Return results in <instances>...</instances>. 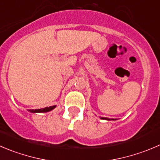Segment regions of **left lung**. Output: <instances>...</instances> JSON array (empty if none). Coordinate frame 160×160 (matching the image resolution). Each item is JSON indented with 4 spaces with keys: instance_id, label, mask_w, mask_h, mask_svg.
Here are the masks:
<instances>
[{
    "instance_id": "8db88e82",
    "label": "left lung",
    "mask_w": 160,
    "mask_h": 160,
    "mask_svg": "<svg viewBox=\"0 0 160 160\" xmlns=\"http://www.w3.org/2000/svg\"><path fill=\"white\" fill-rule=\"evenodd\" d=\"M101 118H102V119H105V120H110V118H104V117H101ZM111 120H115V119H113V118H111Z\"/></svg>"
}]
</instances>
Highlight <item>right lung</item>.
Instances as JSON below:
<instances>
[{"label":"right lung","instance_id":"right-lung-1","mask_svg":"<svg viewBox=\"0 0 160 160\" xmlns=\"http://www.w3.org/2000/svg\"><path fill=\"white\" fill-rule=\"evenodd\" d=\"M56 106H51V107H47L45 108H41V109H32V110H29V112H32V113H41V112H47L52 111L53 108H55Z\"/></svg>","mask_w":160,"mask_h":160}]
</instances>
